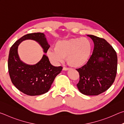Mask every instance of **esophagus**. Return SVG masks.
I'll use <instances>...</instances> for the list:
<instances>
[{"label":"esophagus","mask_w":124,"mask_h":124,"mask_svg":"<svg viewBox=\"0 0 124 124\" xmlns=\"http://www.w3.org/2000/svg\"><path fill=\"white\" fill-rule=\"evenodd\" d=\"M70 70V68H67V67H63V70Z\"/></svg>","instance_id":"esophagus-1"}]
</instances>
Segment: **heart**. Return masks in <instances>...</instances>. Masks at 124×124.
Masks as SVG:
<instances>
[{
  "mask_svg": "<svg viewBox=\"0 0 124 124\" xmlns=\"http://www.w3.org/2000/svg\"><path fill=\"white\" fill-rule=\"evenodd\" d=\"M92 43L87 38H78L56 42L54 48L47 51L49 58L55 63L63 62L65 58L70 66L80 67L84 66L91 58Z\"/></svg>",
  "mask_w": 124,
  "mask_h": 124,
  "instance_id": "heart-1",
  "label": "heart"
}]
</instances>
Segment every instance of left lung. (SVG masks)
I'll list each match as a JSON object with an SVG mask.
<instances>
[{
    "label": "left lung",
    "instance_id": "8db88e82",
    "mask_svg": "<svg viewBox=\"0 0 124 124\" xmlns=\"http://www.w3.org/2000/svg\"><path fill=\"white\" fill-rule=\"evenodd\" d=\"M94 43L90 60L77 70L80 80L77 87L81 93L96 96L103 93L113 84L117 72L116 52L106 40L87 35Z\"/></svg>",
    "mask_w": 124,
    "mask_h": 124
}]
</instances>
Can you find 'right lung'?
I'll use <instances>...</instances> for the list:
<instances>
[{
	"instance_id": "1",
	"label": "right lung",
	"mask_w": 124,
	"mask_h": 124,
	"mask_svg": "<svg viewBox=\"0 0 124 124\" xmlns=\"http://www.w3.org/2000/svg\"><path fill=\"white\" fill-rule=\"evenodd\" d=\"M33 40L38 43L46 53L50 45L43 33L27 34L21 38L10 48L8 58V70L10 79L17 89L26 95L38 96L48 92L54 78L60 74L62 67L50 63L46 54L35 64L29 65L20 60L18 47L22 41Z\"/></svg>"
}]
</instances>
